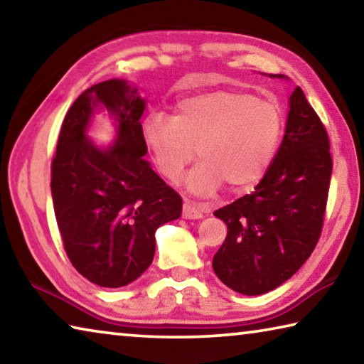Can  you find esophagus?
Segmentation results:
<instances>
[{"mask_svg": "<svg viewBox=\"0 0 364 364\" xmlns=\"http://www.w3.org/2000/svg\"><path fill=\"white\" fill-rule=\"evenodd\" d=\"M183 218L186 220H197V218H202V210L199 208V205H196L194 202L191 200H184L183 204Z\"/></svg>", "mask_w": 364, "mask_h": 364, "instance_id": "esophagus-1", "label": "esophagus"}]
</instances>
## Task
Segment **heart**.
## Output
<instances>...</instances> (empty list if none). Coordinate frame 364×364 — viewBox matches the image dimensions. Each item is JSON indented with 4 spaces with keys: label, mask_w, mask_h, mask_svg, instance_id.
I'll list each match as a JSON object with an SVG mask.
<instances>
[{
    "label": "heart",
    "mask_w": 364,
    "mask_h": 364,
    "mask_svg": "<svg viewBox=\"0 0 364 364\" xmlns=\"http://www.w3.org/2000/svg\"><path fill=\"white\" fill-rule=\"evenodd\" d=\"M284 115L278 104L254 95L218 90L176 104L173 119L147 117L143 133L157 168L176 183L193 162L186 186L197 196H210L226 183L245 191L262 180L278 151Z\"/></svg>",
    "instance_id": "obj_1"
}]
</instances>
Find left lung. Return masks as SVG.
Here are the masks:
<instances>
[{
	"label": "left lung",
	"instance_id": "8db88e82",
	"mask_svg": "<svg viewBox=\"0 0 364 364\" xmlns=\"http://www.w3.org/2000/svg\"><path fill=\"white\" fill-rule=\"evenodd\" d=\"M331 173L328 132L297 86L268 171L254 193L213 212L228 226L212 262L220 281L239 294L260 295L297 273L321 236Z\"/></svg>",
	"mask_w": 364,
	"mask_h": 364
}]
</instances>
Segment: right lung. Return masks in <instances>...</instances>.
Returning <instances> with one entry per match:
<instances>
[{"mask_svg": "<svg viewBox=\"0 0 364 364\" xmlns=\"http://www.w3.org/2000/svg\"><path fill=\"white\" fill-rule=\"evenodd\" d=\"M125 80H107L80 95L60 127L51 164L54 213L65 254L80 274L101 287H122L152 263L156 231L180 218L181 196L143 156L146 102ZM97 105L119 122L117 141L101 150L85 138Z\"/></svg>", "mask_w": 364, "mask_h": 364, "instance_id": "1", "label": "right lung"}]
</instances>
